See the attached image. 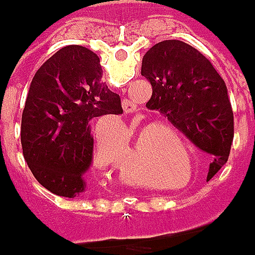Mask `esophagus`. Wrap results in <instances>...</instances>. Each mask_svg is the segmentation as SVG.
Wrapping results in <instances>:
<instances>
[{
  "mask_svg": "<svg viewBox=\"0 0 255 255\" xmlns=\"http://www.w3.org/2000/svg\"><path fill=\"white\" fill-rule=\"evenodd\" d=\"M123 110H124L126 114H134V113H137V104L134 101L124 100L123 101Z\"/></svg>",
  "mask_w": 255,
  "mask_h": 255,
  "instance_id": "esophagus-1",
  "label": "esophagus"
}]
</instances>
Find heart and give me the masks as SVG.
I'll use <instances>...</instances> for the list:
<instances>
[{"instance_id": "b5f03b06", "label": "heart", "mask_w": 255, "mask_h": 255, "mask_svg": "<svg viewBox=\"0 0 255 255\" xmlns=\"http://www.w3.org/2000/svg\"><path fill=\"white\" fill-rule=\"evenodd\" d=\"M162 126L167 128L172 135H175L177 138H180V134L174 129L171 124H162ZM144 132H147V129L142 131L141 137H144ZM154 164L157 167H164V168H168V170H172L174 167H178L180 165V160H178V154L175 151V145L172 142L171 137H168L167 134H162L160 138H158L157 152L154 155ZM124 171L120 168V175Z\"/></svg>"}]
</instances>
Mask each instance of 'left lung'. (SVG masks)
Segmentation results:
<instances>
[{
	"label": "left lung",
	"instance_id": "left-lung-1",
	"mask_svg": "<svg viewBox=\"0 0 255 255\" xmlns=\"http://www.w3.org/2000/svg\"><path fill=\"white\" fill-rule=\"evenodd\" d=\"M141 75L152 87L147 103L195 147L213 157L207 180L227 162L234 116L226 83L201 52L178 39H165L142 57Z\"/></svg>",
	"mask_w": 255,
	"mask_h": 255
}]
</instances>
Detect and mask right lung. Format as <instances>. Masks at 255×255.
<instances>
[{
	"label": "right lung",
	"instance_id": "right-lung-1",
	"mask_svg": "<svg viewBox=\"0 0 255 255\" xmlns=\"http://www.w3.org/2000/svg\"><path fill=\"white\" fill-rule=\"evenodd\" d=\"M93 51L68 45L35 72L21 120V145L32 175L52 194L77 198L88 191L94 138L90 121L123 114L120 95L101 81Z\"/></svg>",
	"mask_w": 255,
	"mask_h": 255
}]
</instances>
